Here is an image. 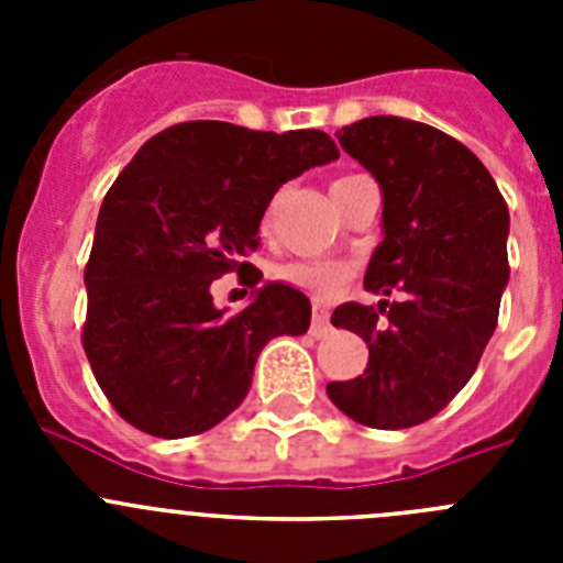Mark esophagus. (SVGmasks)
I'll return each mask as SVG.
<instances>
[{
  "label": "esophagus",
  "instance_id": "1",
  "mask_svg": "<svg viewBox=\"0 0 563 563\" xmlns=\"http://www.w3.org/2000/svg\"><path fill=\"white\" fill-rule=\"evenodd\" d=\"M310 332L316 338H324L330 332V310L324 305H312V324Z\"/></svg>",
  "mask_w": 563,
  "mask_h": 563
}]
</instances>
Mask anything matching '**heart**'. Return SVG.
<instances>
[{
  "mask_svg": "<svg viewBox=\"0 0 563 563\" xmlns=\"http://www.w3.org/2000/svg\"><path fill=\"white\" fill-rule=\"evenodd\" d=\"M271 213L273 208L267 211L265 225L271 222ZM273 278L282 282V285L296 287V290L310 292V296L330 298L350 282L352 267L343 265V262H327V258H318V262H285V265L273 267Z\"/></svg>",
  "mask_w": 563,
  "mask_h": 563,
  "instance_id": "heart-1",
  "label": "heart"
}]
</instances>
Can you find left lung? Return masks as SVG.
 I'll return each instance as SVG.
<instances>
[{
    "label": "left lung",
    "instance_id": "8db88e82",
    "mask_svg": "<svg viewBox=\"0 0 563 563\" xmlns=\"http://www.w3.org/2000/svg\"><path fill=\"white\" fill-rule=\"evenodd\" d=\"M338 143L383 191V242L363 287L397 298L332 312L366 341L369 363L327 395L361 426L411 429L454 400L494 335L510 213L479 157L429 123L375 114L343 126Z\"/></svg>",
    "mask_w": 563,
    "mask_h": 563
}]
</instances>
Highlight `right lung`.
Listing matches in <instances>:
<instances>
[{"label": "right lung", "mask_w": 563, "mask_h": 563, "mask_svg": "<svg viewBox=\"0 0 563 563\" xmlns=\"http://www.w3.org/2000/svg\"><path fill=\"white\" fill-rule=\"evenodd\" d=\"M327 132H253L188 121L141 146L103 197L89 253L84 352L112 409L163 440L202 434L245 400L258 352L305 335L310 298L282 282L242 312L213 307L211 282L245 262L282 183L338 161Z\"/></svg>", "instance_id": "add662e5"}]
</instances>
